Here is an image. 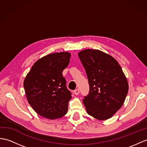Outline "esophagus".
I'll return each instance as SVG.
<instances>
[{
  "label": "esophagus",
  "mask_w": 147,
  "mask_h": 147,
  "mask_svg": "<svg viewBox=\"0 0 147 147\" xmlns=\"http://www.w3.org/2000/svg\"><path fill=\"white\" fill-rule=\"evenodd\" d=\"M79 92H80V91H79V90H78V89H76V90H74V94H76V95L79 94Z\"/></svg>",
  "instance_id": "1"
}]
</instances>
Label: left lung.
Instances as JSON below:
<instances>
[{
    "label": "left lung",
    "instance_id": "obj_1",
    "mask_svg": "<svg viewBox=\"0 0 147 147\" xmlns=\"http://www.w3.org/2000/svg\"><path fill=\"white\" fill-rule=\"evenodd\" d=\"M88 77L90 91L83 100L87 112L99 120L112 117L123 105L128 84L113 57L95 49L78 53Z\"/></svg>",
    "mask_w": 147,
    "mask_h": 147
}]
</instances>
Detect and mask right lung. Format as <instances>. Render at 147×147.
Wrapping results in <instances>:
<instances>
[{
    "instance_id": "add662e5",
    "label": "right lung",
    "mask_w": 147,
    "mask_h": 147,
    "mask_svg": "<svg viewBox=\"0 0 147 147\" xmlns=\"http://www.w3.org/2000/svg\"><path fill=\"white\" fill-rule=\"evenodd\" d=\"M71 54L62 52L42 57L32 67L24 81L28 102L37 113L55 120L65 115L71 92L66 87L62 71Z\"/></svg>"
}]
</instances>
